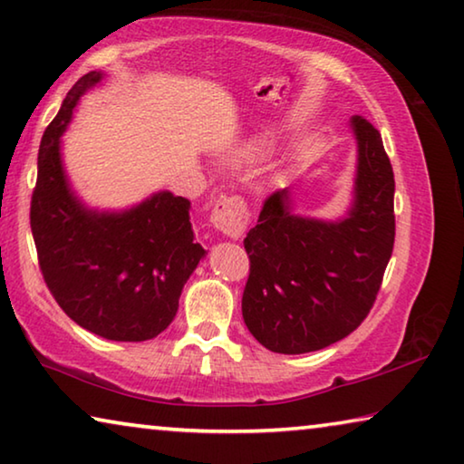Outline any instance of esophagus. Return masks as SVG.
Here are the masks:
<instances>
[{"label": "esophagus", "instance_id": "esophagus-1", "mask_svg": "<svg viewBox=\"0 0 464 464\" xmlns=\"http://www.w3.org/2000/svg\"><path fill=\"white\" fill-rule=\"evenodd\" d=\"M211 224L230 238H240L248 226V209L240 197H222L211 211Z\"/></svg>", "mask_w": 464, "mask_h": 464}]
</instances>
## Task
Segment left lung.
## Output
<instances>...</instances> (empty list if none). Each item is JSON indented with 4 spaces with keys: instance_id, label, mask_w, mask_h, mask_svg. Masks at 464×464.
<instances>
[{
    "instance_id": "obj_1",
    "label": "left lung",
    "mask_w": 464,
    "mask_h": 464,
    "mask_svg": "<svg viewBox=\"0 0 464 464\" xmlns=\"http://www.w3.org/2000/svg\"><path fill=\"white\" fill-rule=\"evenodd\" d=\"M354 198L336 222L292 211L288 188L266 198L245 238L248 332L272 353L322 351L362 324L394 248V172L382 134L354 116Z\"/></svg>"
}]
</instances>
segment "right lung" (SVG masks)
Masks as SVG:
<instances>
[{"label": "right lung", "mask_w": 464, "mask_h": 464, "mask_svg": "<svg viewBox=\"0 0 464 464\" xmlns=\"http://www.w3.org/2000/svg\"><path fill=\"white\" fill-rule=\"evenodd\" d=\"M102 78L84 74L43 134L31 230L43 280L63 313L102 338L142 342L174 322L205 248L195 242L188 198L161 190L126 211H97L70 187L60 137Z\"/></svg>", "instance_id": "add662e5"}]
</instances>
